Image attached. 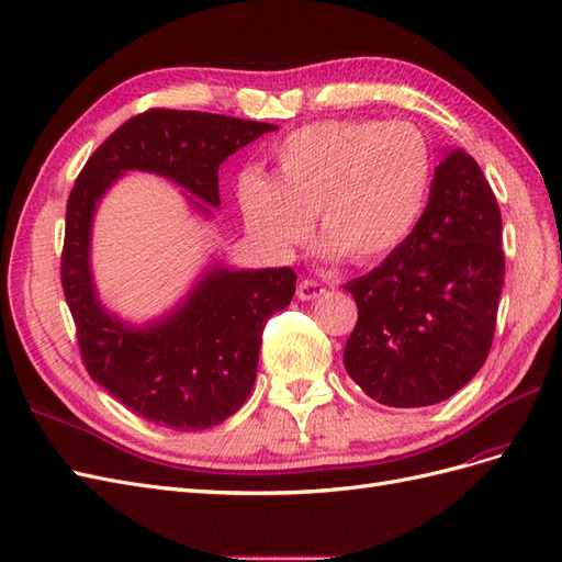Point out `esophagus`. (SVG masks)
<instances>
[{"instance_id":"1","label":"esophagus","mask_w":562,"mask_h":562,"mask_svg":"<svg viewBox=\"0 0 562 562\" xmlns=\"http://www.w3.org/2000/svg\"><path fill=\"white\" fill-rule=\"evenodd\" d=\"M327 292V286L323 284V282H317V280H301V284H299V290H296V296L301 299V301H313V299H319Z\"/></svg>"}]
</instances>
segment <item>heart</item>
<instances>
[{
    "mask_svg": "<svg viewBox=\"0 0 562 562\" xmlns=\"http://www.w3.org/2000/svg\"><path fill=\"white\" fill-rule=\"evenodd\" d=\"M430 150L409 122L323 120L284 136L272 150V179L245 171L237 202L247 233L272 254H292L311 228L329 259H386L422 216Z\"/></svg>",
    "mask_w": 562,
    "mask_h": 562,
    "instance_id": "obj_1",
    "label": "heart"
}]
</instances>
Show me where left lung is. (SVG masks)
<instances>
[{
  "instance_id": "obj_1",
  "label": "left lung",
  "mask_w": 562,
  "mask_h": 562,
  "mask_svg": "<svg viewBox=\"0 0 562 562\" xmlns=\"http://www.w3.org/2000/svg\"><path fill=\"white\" fill-rule=\"evenodd\" d=\"M502 212L475 159L445 153L414 231L344 290L358 303L344 367L389 407L442 403L492 348L504 286Z\"/></svg>"
}]
</instances>
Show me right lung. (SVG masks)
Masks as SVG:
<instances>
[{"instance_id": "right-lung-1", "label": "right lung", "mask_w": 562, "mask_h": 562, "mask_svg": "<svg viewBox=\"0 0 562 562\" xmlns=\"http://www.w3.org/2000/svg\"><path fill=\"white\" fill-rule=\"evenodd\" d=\"M276 124L153 108L124 122L87 159L68 198L60 282L89 376L124 407L173 430H202L233 416L251 393L268 317L290 306L292 268L212 266L186 301L146 327L110 315L91 280L95 204L124 171L165 176L218 206V167ZM195 210L212 214L188 198Z\"/></svg>"}]
</instances>
